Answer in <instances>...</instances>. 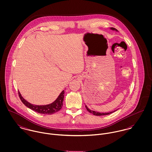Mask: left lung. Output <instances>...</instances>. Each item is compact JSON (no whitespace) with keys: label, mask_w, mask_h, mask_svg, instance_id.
<instances>
[{"label":"left lung","mask_w":152,"mask_h":152,"mask_svg":"<svg viewBox=\"0 0 152 152\" xmlns=\"http://www.w3.org/2000/svg\"><path fill=\"white\" fill-rule=\"evenodd\" d=\"M110 30H113V31H118L116 28H113V27H110ZM86 109H87V110H88L89 112H90V113H92V114H94V115H96V116L107 115L110 114V113H113V112H115V111L116 110H113V111H112V112H107V113H101V112H96V111H94V110H91L90 109H89L88 107H87V105H86Z\"/></svg>","instance_id":"obj_1"}]
</instances>
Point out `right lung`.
Instances as JSON below:
<instances>
[{
  "mask_svg": "<svg viewBox=\"0 0 152 152\" xmlns=\"http://www.w3.org/2000/svg\"><path fill=\"white\" fill-rule=\"evenodd\" d=\"M64 90H63L59 96L57 97V98L52 103L45 105H33L28 102H27L26 99L23 98L21 94L19 91V97L22 101V102L28 107V108L32 109L34 111H36L37 113H42L44 115H51L53 114L58 111H59L62 108L63 105V101H64Z\"/></svg>",
  "mask_w": 152,
  "mask_h": 152,
  "instance_id": "right-lung-1",
  "label": "right lung"
}]
</instances>
